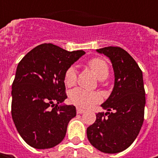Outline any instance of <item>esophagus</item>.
Masks as SVG:
<instances>
[{"label":"esophagus","mask_w":158,"mask_h":158,"mask_svg":"<svg viewBox=\"0 0 158 158\" xmlns=\"http://www.w3.org/2000/svg\"><path fill=\"white\" fill-rule=\"evenodd\" d=\"M85 112V110H83V109H82V108H76V112L78 113V114H82V113H83V112Z\"/></svg>","instance_id":"obj_1"}]
</instances>
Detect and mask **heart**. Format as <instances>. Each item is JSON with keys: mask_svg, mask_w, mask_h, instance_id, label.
<instances>
[{"mask_svg": "<svg viewBox=\"0 0 158 158\" xmlns=\"http://www.w3.org/2000/svg\"><path fill=\"white\" fill-rule=\"evenodd\" d=\"M88 66L94 72L99 80H105L109 76V66L105 60L93 58L89 60ZM64 82L67 86H74L76 82V71L74 67H70L65 72ZM69 100L78 107L89 108L100 101V97L94 92H89L82 89H75L69 93Z\"/></svg>", "mask_w": 158, "mask_h": 158, "instance_id": "heart-1", "label": "heart"}]
</instances>
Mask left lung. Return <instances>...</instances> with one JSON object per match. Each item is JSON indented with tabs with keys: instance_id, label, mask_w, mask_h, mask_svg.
Instances as JSON below:
<instances>
[{
	"instance_id": "8db88e82",
	"label": "left lung",
	"mask_w": 158,
	"mask_h": 158,
	"mask_svg": "<svg viewBox=\"0 0 158 158\" xmlns=\"http://www.w3.org/2000/svg\"><path fill=\"white\" fill-rule=\"evenodd\" d=\"M97 52L110 59L114 87L101 105L107 112L96 114V121L87 128V137L102 152L118 153L134 143L143 126L146 103L143 72L130 54L120 47L108 46Z\"/></svg>"
}]
</instances>
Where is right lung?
Instances as JSON below:
<instances>
[{
  "instance_id": "1",
  "label": "right lung",
  "mask_w": 158,
  "mask_h": 158,
  "mask_svg": "<svg viewBox=\"0 0 158 158\" xmlns=\"http://www.w3.org/2000/svg\"><path fill=\"white\" fill-rule=\"evenodd\" d=\"M82 50L69 52L52 44L36 46L17 65L12 83L11 114L24 142L35 149H50L64 139L76 117L67 98L65 72L82 57Z\"/></svg>"
}]
</instances>
